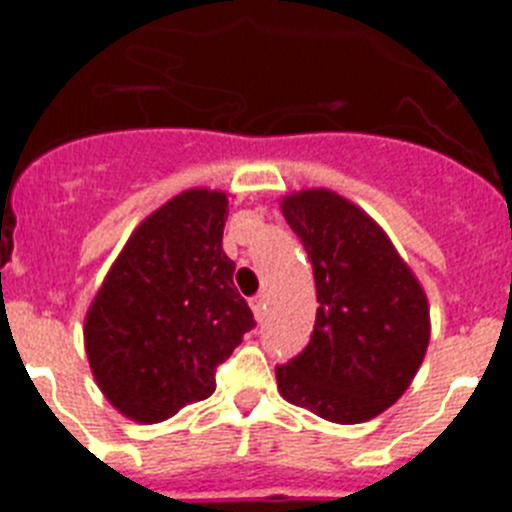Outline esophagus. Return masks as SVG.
Returning <instances> with one entry per match:
<instances>
[{
	"mask_svg": "<svg viewBox=\"0 0 512 512\" xmlns=\"http://www.w3.org/2000/svg\"><path fill=\"white\" fill-rule=\"evenodd\" d=\"M251 310H253V315H256V318H264V307H266V297L264 295H256V297H251Z\"/></svg>",
	"mask_w": 512,
	"mask_h": 512,
	"instance_id": "esophagus-1",
	"label": "esophagus"
}]
</instances>
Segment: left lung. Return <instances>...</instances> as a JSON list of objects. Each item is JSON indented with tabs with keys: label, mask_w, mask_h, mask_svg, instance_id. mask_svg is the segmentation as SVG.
Masks as SVG:
<instances>
[{
	"label": "left lung",
	"mask_w": 512,
	"mask_h": 512,
	"mask_svg": "<svg viewBox=\"0 0 512 512\" xmlns=\"http://www.w3.org/2000/svg\"><path fill=\"white\" fill-rule=\"evenodd\" d=\"M318 292L310 341L277 366L287 402L330 423H364L400 400L423 364L431 318L423 287L372 217L328 189L282 202Z\"/></svg>",
	"instance_id": "8db88e82"
}]
</instances>
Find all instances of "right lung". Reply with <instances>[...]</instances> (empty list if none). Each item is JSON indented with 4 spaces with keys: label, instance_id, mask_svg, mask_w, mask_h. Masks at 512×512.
Masks as SVG:
<instances>
[{
    "label": "right lung",
    "instance_id": "1",
    "mask_svg": "<svg viewBox=\"0 0 512 512\" xmlns=\"http://www.w3.org/2000/svg\"><path fill=\"white\" fill-rule=\"evenodd\" d=\"M228 197L189 189L140 223L84 328L104 397L158 423L215 392V369L256 328L223 251Z\"/></svg>",
    "mask_w": 512,
    "mask_h": 512
}]
</instances>
